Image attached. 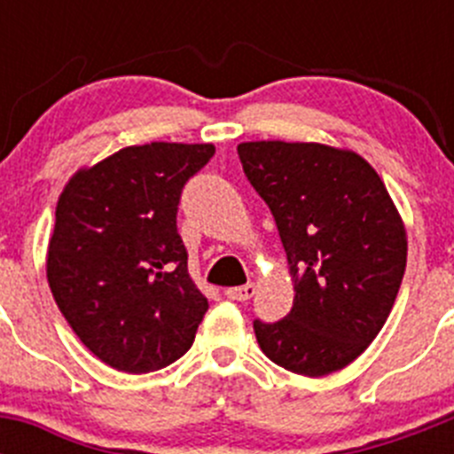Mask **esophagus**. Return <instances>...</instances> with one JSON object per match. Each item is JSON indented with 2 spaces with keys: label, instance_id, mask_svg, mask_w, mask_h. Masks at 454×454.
<instances>
[{
  "label": "esophagus",
  "instance_id": "1",
  "mask_svg": "<svg viewBox=\"0 0 454 454\" xmlns=\"http://www.w3.org/2000/svg\"><path fill=\"white\" fill-rule=\"evenodd\" d=\"M256 286L254 284H246V286H231V288H224V295L230 300H236V302H243V300H250L254 295Z\"/></svg>",
  "mask_w": 454,
  "mask_h": 454
}]
</instances>
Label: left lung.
Masks as SVG:
<instances>
[{"mask_svg": "<svg viewBox=\"0 0 454 454\" xmlns=\"http://www.w3.org/2000/svg\"><path fill=\"white\" fill-rule=\"evenodd\" d=\"M240 163L270 207L286 250L293 307L254 320L263 355L307 377L346 368L391 314L407 268V230L375 168L323 143L250 140Z\"/></svg>", "mask_w": 454, "mask_h": 454, "instance_id": "1", "label": "left lung"}]
</instances>
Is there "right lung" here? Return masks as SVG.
<instances>
[{"label":"right lung","instance_id":"1","mask_svg":"<svg viewBox=\"0 0 454 454\" xmlns=\"http://www.w3.org/2000/svg\"><path fill=\"white\" fill-rule=\"evenodd\" d=\"M214 152L122 147L74 172L59 198L47 282L83 346L115 371L166 368L195 340L208 302L188 275L177 204Z\"/></svg>","mask_w":454,"mask_h":454}]
</instances>
